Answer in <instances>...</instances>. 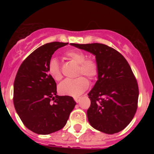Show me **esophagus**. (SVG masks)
<instances>
[{
    "instance_id": "1",
    "label": "esophagus",
    "mask_w": 154,
    "mask_h": 154,
    "mask_svg": "<svg viewBox=\"0 0 154 154\" xmlns=\"http://www.w3.org/2000/svg\"><path fill=\"white\" fill-rule=\"evenodd\" d=\"M75 101L76 102V103H79V101H80V98H78V97H76V98H75Z\"/></svg>"
}]
</instances>
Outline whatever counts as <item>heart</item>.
I'll return each instance as SVG.
<instances>
[{"label": "heart", "mask_w": 154, "mask_h": 154, "mask_svg": "<svg viewBox=\"0 0 154 154\" xmlns=\"http://www.w3.org/2000/svg\"><path fill=\"white\" fill-rule=\"evenodd\" d=\"M69 60L79 65L77 75H84L90 79H93L98 75L99 66L96 59L92 57L86 58V55L79 50H69L65 53ZM48 72L53 79L59 81L62 79L60 65L56 58H51L48 63ZM89 86V80L85 77L80 76L75 79H65L58 85V92L63 96L73 97L79 96Z\"/></svg>", "instance_id": "b5f03b06"}]
</instances>
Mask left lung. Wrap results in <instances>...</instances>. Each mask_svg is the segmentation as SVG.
<instances>
[{
	"label": "left lung",
	"instance_id": "obj_1",
	"mask_svg": "<svg viewBox=\"0 0 154 154\" xmlns=\"http://www.w3.org/2000/svg\"><path fill=\"white\" fill-rule=\"evenodd\" d=\"M71 45L92 53L99 66L98 79L88 94L90 125L107 134L123 130L137 112L139 97L138 84L129 63L119 51L106 45Z\"/></svg>",
	"mask_w": 154,
	"mask_h": 154
}]
</instances>
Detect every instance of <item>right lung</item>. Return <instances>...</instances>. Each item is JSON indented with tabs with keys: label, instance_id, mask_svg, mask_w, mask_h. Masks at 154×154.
Returning a JSON list of instances; mask_svg holds the SVG:
<instances>
[{
	"label": "right lung",
	"instance_id": "add662e5",
	"mask_svg": "<svg viewBox=\"0 0 154 154\" xmlns=\"http://www.w3.org/2000/svg\"><path fill=\"white\" fill-rule=\"evenodd\" d=\"M69 43H47L30 54L17 71L14 82V105L28 130L47 135L60 130L76 103L57 94L56 82L48 72V63L57 49Z\"/></svg>",
	"mask_w": 154,
	"mask_h": 154
}]
</instances>
